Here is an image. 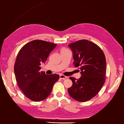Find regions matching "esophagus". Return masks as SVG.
<instances>
[{
	"instance_id": "1",
	"label": "esophagus",
	"mask_w": 124,
	"mask_h": 124,
	"mask_svg": "<svg viewBox=\"0 0 124 124\" xmlns=\"http://www.w3.org/2000/svg\"><path fill=\"white\" fill-rule=\"evenodd\" d=\"M59 77H60V79H62V80H65L66 78H67V77H66V76H65L64 75H61L59 76Z\"/></svg>"
}]
</instances>
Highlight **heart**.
<instances>
[{"label": "heart", "mask_w": 124, "mask_h": 124, "mask_svg": "<svg viewBox=\"0 0 124 124\" xmlns=\"http://www.w3.org/2000/svg\"><path fill=\"white\" fill-rule=\"evenodd\" d=\"M66 50H67V49H66V48H62V51H66Z\"/></svg>", "instance_id": "heart-1"}]
</instances>
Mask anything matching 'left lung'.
I'll return each instance as SVG.
<instances>
[{
	"label": "left lung",
	"mask_w": 124,
	"mask_h": 124,
	"mask_svg": "<svg viewBox=\"0 0 124 124\" xmlns=\"http://www.w3.org/2000/svg\"><path fill=\"white\" fill-rule=\"evenodd\" d=\"M73 53V64L79 67L81 77H70L72 85L68 92L72 98L85 102L94 97L105 81L106 59L101 48L95 43L85 39L68 45Z\"/></svg>",
	"instance_id": "obj_1"
}]
</instances>
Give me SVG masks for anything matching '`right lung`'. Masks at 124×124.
Wrapping results in <instances>:
<instances>
[{
    "mask_svg": "<svg viewBox=\"0 0 124 124\" xmlns=\"http://www.w3.org/2000/svg\"><path fill=\"white\" fill-rule=\"evenodd\" d=\"M56 46L51 42L34 40L23 46L16 56L14 67L16 82L23 94L32 101L46 99L59 78L57 74L46 75L39 71V66L45 63Z\"/></svg>",
    "mask_w": 124,
    "mask_h": 124,
    "instance_id": "1",
    "label": "right lung"
}]
</instances>
